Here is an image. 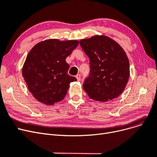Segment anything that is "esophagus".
<instances>
[{"instance_id": "34e87169", "label": "esophagus", "mask_w": 157, "mask_h": 157, "mask_svg": "<svg viewBox=\"0 0 157 157\" xmlns=\"http://www.w3.org/2000/svg\"><path fill=\"white\" fill-rule=\"evenodd\" d=\"M76 79H77V80L78 81H81V76H80V74H77L76 76Z\"/></svg>"}]
</instances>
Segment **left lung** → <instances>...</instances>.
Returning <instances> with one entry per match:
<instances>
[{
	"mask_svg": "<svg viewBox=\"0 0 157 157\" xmlns=\"http://www.w3.org/2000/svg\"><path fill=\"white\" fill-rule=\"evenodd\" d=\"M79 44L90 59V75L83 88L90 99L107 102L117 98L128 83L129 63L122 47L105 35L82 39Z\"/></svg>",
	"mask_w": 157,
	"mask_h": 157,
	"instance_id": "obj_1",
	"label": "left lung"
}]
</instances>
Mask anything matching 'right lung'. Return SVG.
Instances as JSON below:
<instances>
[{
    "mask_svg": "<svg viewBox=\"0 0 157 157\" xmlns=\"http://www.w3.org/2000/svg\"><path fill=\"white\" fill-rule=\"evenodd\" d=\"M79 41L48 39L34 46L22 67V76L33 97L40 103L52 105L62 101L70 83L76 81L67 74L66 58L76 48Z\"/></svg>",
    "mask_w": 157,
    "mask_h": 157,
    "instance_id": "1",
    "label": "right lung"
}]
</instances>
